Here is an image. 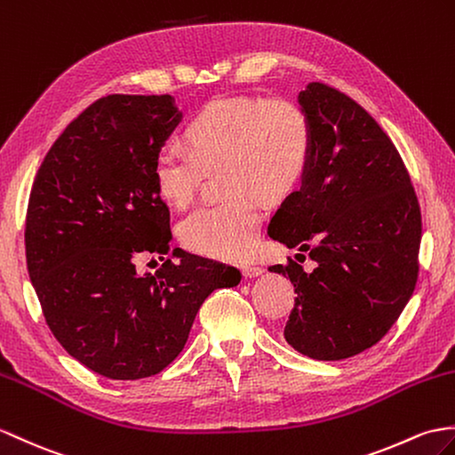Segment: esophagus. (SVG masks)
I'll return each instance as SVG.
<instances>
[{"label": "esophagus", "instance_id": "obj_1", "mask_svg": "<svg viewBox=\"0 0 455 455\" xmlns=\"http://www.w3.org/2000/svg\"><path fill=\"white\" fill-rule=\"evenodd\" d=\"M240 271L244 277H258V275H261L263 269L259 266H256V263H244V266H240Z\"/></svg>", "mask_w": 455, "mask_h": 455}]
</instances>
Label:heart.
<instances>
[{"label": "heart", "instance_id": "b5f03b06", "mask_svg": "<svg viewBox=\"0 0 455 455\" xmlns=\"http://www.w3.org/2000/svg\"><path fill=\"white\" fill-rule=\"evenodd\" d=\"M189 151L164 147L153 164L158 196L186 207L196 196L202 168H223L225 202L196 209L180 223L186 248L207 258L246 259L258 246L266 202L292 194L308 172L314 130L297 100L219 99L199 110L186 128Z\"/></svg>", "mask_w": 455, "mask_h": 455}]
</instances>
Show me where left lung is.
<instances>
[{
    "mask_svg": "<svg viewBox=\"0 0 455 455\" xmlns=\"http://www.w3.org/2000/svg\"><path fill=\"white\" fill-rule=\"evenodd\" d=\"M314 149L299 192L267 235L315 261L271 266L294 284L284 339L315 361L376 345L403 312L419 277L420 207L392 140L361 104L323 83L300 91ZM302 256V253H297Z\"/></svg>",
    "mask_w": 455,
    "mask_h": 455,
    "instance_id": "left-lung-1",
    "label": "left lung"
}]
</instances>
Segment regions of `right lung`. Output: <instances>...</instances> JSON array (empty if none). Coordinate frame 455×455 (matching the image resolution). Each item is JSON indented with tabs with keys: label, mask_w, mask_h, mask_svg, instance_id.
<instances>
[{
	"label": "right lung",
	"mask_w": 455,
	"mask_h": 455,
	"mask_svg": "<svg viewBox=\"0 0 455 455\" xmlns=\"http://www.w3.org/2000/svg\"><path fill=\"white\" fill-rule=\"evenodd\" d=\"M182 120L171 94H108L73 120L42 161L25 228L28 277L60 345L112 379L158 374L182 351L199 306L240 271L176 248L153 164ZM164 259V258H163Z\"/></svg>",
	"instance_id": "1"
}]
</instances>
